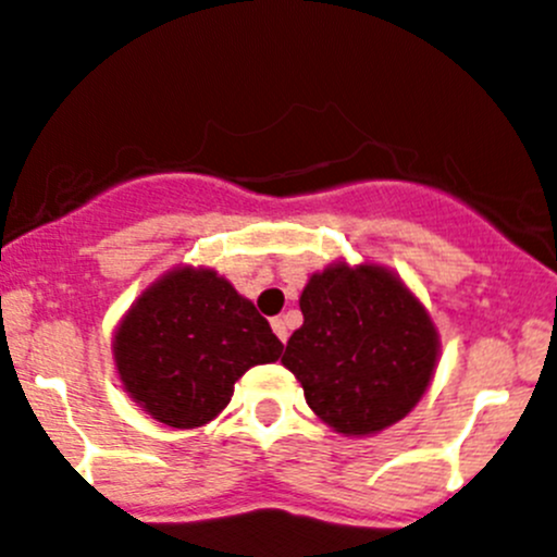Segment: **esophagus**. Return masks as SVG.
I'll return each instance as SVG.
<instances>
[{
  "instance_id": "34e87169",
  "label": "esophagus",
  "mask_w": 557,
  "mask_h": 557,
  "mask_svg": "<svg viewBox=\"0 0 557 557\" xmlns=\"http://www.w3.org/2000/svg\"><path fill=\"white\" fill-rule=\"evenodd\" d=\"M272 330L280 341H288V324H285V319H272Z\"/></svg>"
}]
</instances>
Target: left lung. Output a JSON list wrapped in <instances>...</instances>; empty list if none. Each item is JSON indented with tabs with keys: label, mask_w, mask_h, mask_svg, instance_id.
Returning a JSON list of instances; mask_svg holds the SVG:
<instances>
[{
	"label": "left lung",
	"mask_w": 557,
	"mask_h": 557,
	"mask_svg": "<svg viewBox=\"0 0 557 557\" xmlns=\"http://www.w3.org/2000/svg\"><path fill=\"white\" fill-rule=\"evenodd\" d=\"M299 308L305 321L283 366L332 431L371 436L418 407L440 362V332L393 269L330 263L310 274Z\"/></svg>",
	"instance_id": "obj_1"
}]
</instances>
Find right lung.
<instances>
[{"label":"right lung","instance_id":"add662e5","mask_svg":"<svg viewBox=\"0 0 557 557\" xmlns=\"http://www.w3.org/2000/svg\"><path fill=\"white\" fill-rule=\"evenodd\" d=\"M283 343L249 299L206 267H173L148 285L112 335L123 389L170 429H200L231 404L252 366Z\"/></svg>","mask_w":557,"mask_h":557}]
</instances>
